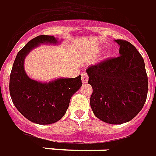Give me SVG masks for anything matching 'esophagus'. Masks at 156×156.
<instances>
[{
  "label": "esophagus",
  "mask_w": 156,
  "mask_h": 156,
  "mask_svg": "<svg viewBox=\"0 0 156 156\" xmlns=\"http://www.w3.org/2000/svg\"><path fill=\"white\" fill-rule=\"evenodd\" d=\"M81 80H82V82L84 84L87 83V81H88V75L86 72L81 74Z\"/></svg>",
  "instance_id": "1"
}]
</instances>
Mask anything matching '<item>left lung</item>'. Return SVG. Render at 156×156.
<instances>
[{"label":"left lung","instance_id":"1","mask_svg":"<svg viewBox=\"0 0 156 156\" xmlns=\"http://www.w3.org/2000/svg\"><path fill=\"white\" fill-rule=\"evenodd\" d=\"M119 57L89 66L88 84L92 87L90 108L95 116L111 124L129 122L141 111L148 93V76L143 57L129 42L115 40Z\"/></svg>","mask_w":156,"mask_h":156}]
</instances>
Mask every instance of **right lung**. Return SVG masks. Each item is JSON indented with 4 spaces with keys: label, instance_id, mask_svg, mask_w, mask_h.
<instances>
[{
    "label": "right lung",
    "instance_id": "right-lung-1",
    "mask_svg": "<svg viewBox=\"0 0 156 156\" xmlns=\"http://www.w3.org/2000/svg\"><path fill=\"white\" fill-rule=\"evenodd\" d=\"M45 43L55 44L57 39L50 35H39L29 41L17 53L10 75L9 90L13 104L26 119L37 124H50L62 119L73 94L82 85L80 76L48 83H41L27 76L23 66L26 55Z\"/></svg>",
    "mask_w": 156,
    "mask_h": 156
}]
</instances>
